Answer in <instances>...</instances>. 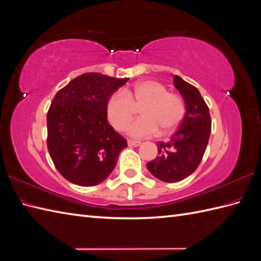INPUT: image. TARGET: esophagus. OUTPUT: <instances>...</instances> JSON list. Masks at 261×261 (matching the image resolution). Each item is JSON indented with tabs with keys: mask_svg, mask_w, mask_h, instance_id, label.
<instances>
[{
	"mask_svg": "<svg viewBox=\"0 0 261 261\" xmlns=\"http://www.w3.org/2000/svg\"><path fill=\"white\" fill-rule=\"evenodd\" d=\"M140 141H138V140H131V139H129L128 140V144L129 145H131V147H138V145H140Z\"/></svg>",
	"mask_w": 261,
	"mask_h": 261,
	"instance_id": "esophagus-1",
	"label": "esophagus"
}]
</instances>
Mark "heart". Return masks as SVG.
Instances as JSON below:
<instances>
[{"label": "heart", "mask_w": 261, "mask_h": 261, "mask_svg": "<svg viewBox=\"0 0 261 261\" xmlns=\"http://www.w3.org/2000/svg\"><path fill=\"white\" fill-rule=\"evenodd\" d=\"M140 108L142 118L129 128L130 136L148 137L159 129L170 133L181 123L186 112L185 102L180 95L168 92L162 83L147 80L136 83L123 91H116L108 98L106 111L112 126L124 131Z\"/></svg>", "instance_id": "heart-1"}]
</instances>
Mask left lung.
Returning a JSON list of instances; mask_svg holds the SVG:
<instances>
[{
	"instance_id": "8db88e82",
	"label": "left lung",
	"mask_w": 261,
	"mask_h": 261,
	"mask_svg": "<svg viewBox=\"0 0 261 261\" xmlns=\"http://www.w3.org/2000/svg\"><path fill=\"white\" fill-rule=\"evenodd\" d=\"M173 80L186 102L185 118L170 140L156 143L158 155L147 163L148 170L166 182H178L196 171L211 133L209 108L198 89L178 75Z\"/></svg>"
}]
</instances>
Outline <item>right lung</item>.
<instances>
[{
	"instance_id": "obj_1",
	"label": "right lung",
	"mask_w": 261,
	"mask_h": 261,
	"mask_svg": "<svg viewBox=\"0 0 261 261\" xmlns=\"http://www.w3.org/2000/svg\"><path fill=\"white\" fill-rule=\"evenodd\" d=\"M129 79L84 73L59 90L47 111L46 144L58 171L70 182L92 187L112 172L128 147L107 119L108 98Z\"/></svg>"
}]
</instances>
